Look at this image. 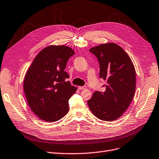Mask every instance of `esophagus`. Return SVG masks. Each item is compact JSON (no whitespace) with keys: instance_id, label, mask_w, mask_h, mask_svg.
<instances>
[{"instance_id":"1","label":"esophagus","mask_w":159,"mask_h":159,"mask_svg":"<svg viewBox=\"0 0 159 159\" xmlns=\"http://www.w3.org/2000/svg\"><path fill=\"white\" fill-rule=\"evenodd\" d=\"M87 88V86H79V89H80V90H83V89H85Z\"/></svg>"}]
</instances>
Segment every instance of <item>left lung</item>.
<instances>
[{
    "label": "left lung",
    "instance_id": "obj_1",
    "mask_svg": "<svg viewBox=\"0 0 159 159\" xmlns=\"http://www.w3.org/2000/svg\"><path fill=\"white\" fill-rule=\"evenodd\" d=\"M89 51L98 59L99 77L107 81L104 92L96 91L88 101V107L101 120L119 118L132 101L136 88L135 68L129 55L114 43L99 45Z\"/></svg>",
    "mask_w": 159,
    "mask_h": 159
}]
</instances>
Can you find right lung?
Returning <instances> with one entry per match:
<instances>
[{
  "instance_id": "obj_1",
  "label": "right lung",
  "mask_w": 159,
  "mask_h": 159,
  "mask_svg": "<svg viewBox=\"0 0 159 159\" xmlns=\"http://www.w3.org/2000/svg\"><path fill=\"white\" fill-rule=\"evenodd\" d=\"M75 54L65 45H50L33 60L24 79L26 99L32 112L41 120L54 122L69 111V99L77 91L64 71L68 60Z\"/></svg>"
}]
</instances>
